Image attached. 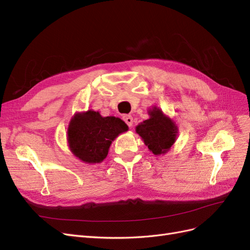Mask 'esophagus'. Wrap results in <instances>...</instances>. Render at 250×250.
<instances>
[{"label": "esophagus", "mask_w": 250, "mask_h": 250, "mask_svg": "<svg viewBox=\"0 0 250 250\" xmlns=\"http://www.w3.org/2000/svg\"><path fill=\"white\" fill-rule=\"evenodd\" d=\"M123 120H124V122L127 124L128 127H131V126H132V124H133V119H132L131 116L125 115V116H123Z\"/></svg>", "instance_id": "esophagus-1"}]
</instances>
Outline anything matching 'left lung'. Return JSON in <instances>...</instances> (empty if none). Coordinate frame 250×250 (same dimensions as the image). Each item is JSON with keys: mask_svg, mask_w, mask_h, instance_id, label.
<instances>
[{"mask_svg": "<svg viewBox=\"0 0 250 250\" xmlns=\"http://www.w3.org/2000/svg\"><path fill=\"white\" fill-rule=\"evenodd\" d=\"M149 115L150 119L137 126V132L152 153L158 155L167 152L176 140L177 127L156 107L150 110Z\"/></svg>", "mask_w": 250, "mask_h": 250, "instance_id": "left-lung-1", "label": "left lung"}]
</instances>
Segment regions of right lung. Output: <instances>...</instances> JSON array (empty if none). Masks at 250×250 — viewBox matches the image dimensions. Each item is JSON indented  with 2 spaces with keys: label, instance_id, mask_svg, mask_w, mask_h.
Instances as JSON below:
<instances>
[{
  "label": "right lung",
  "instance_id": "right-lung-1",
  "mask_svg": "<svg viewBox=\"0 0 250 250\" xmlns=\"http://www.w3.org/2000/svg\"><path fill=\"white\" fill-rule=\"evenodd\" d=\"M128 126L116 117L103 118L99 112L88 110L77 113L67 129L72 152L82 162L96 164L107 156L111 142Z\"/></svg>",
  "mask_w": 250,
  "mask_h": 250
}]
</instances>
